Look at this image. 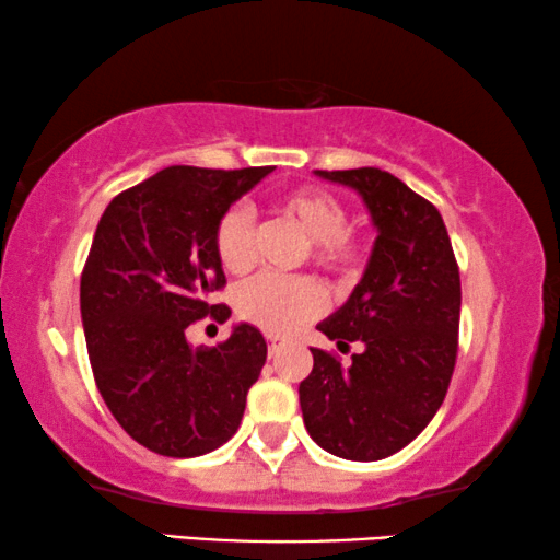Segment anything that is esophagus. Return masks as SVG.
Listing matches in <instances>:
<instances>
[{"instance_id": "obj_1", "label": "esophagus", "mask_w": 560, "mask_h": 560, "mask_svg": "<svg viewBox=\"0 0 560 560\" xmlns=\"http://www.w3.org/2000/svg\"><path fill=\"white\" fill-rule=\"evenodd\" d=\"M267 349H270V357L278 354V349H280V339H278V336L267 334Z\"/></svg>"}]
</instances>
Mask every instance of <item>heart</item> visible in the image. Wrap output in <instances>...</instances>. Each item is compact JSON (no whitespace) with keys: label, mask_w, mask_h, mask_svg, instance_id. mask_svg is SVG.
Masks as SVG:
<instances>
[{"label":"heart","mask_w":560,"mask_h":560,"mask_svg":"<svg viewBox=\"0 0 560 560\" xmlns=\"http://www.w3.org/2000/svg\"><path fill=\"white\" fill-rule=\"evenodd\" d=\"M272 209L301 229L313 265L334 278L349 280L364 265V242L347 226L349 211L331 190L298 186L275 198ZM213 249L226 272L242 275L255 262V217L247 206H232L213 229ZM324 290L313 278L257 275L236 293V313L272 336L293 334L324 311Z\"/></svg>","instance_id":"heart-1"}]
</instances>
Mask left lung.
<instances>
[{"mask_svg":"<svg viewBox=\"0 0 560 560\" xmlns=\"http://www.w3.org/2000/svg\"><path fill=\"white\" fill-rule=\"evenodd\" d=\"M354 188L377 229L364 278L318 331L351 364L311 349L303 423L328 454L380 462L408 446L439 412L458 351L462 278L439 209L380 167L316 171Z\"/></svg>","mask_w":560,"mask_h":560,"instance_id":"8db88e82","label":"left lung"}]
</instances>
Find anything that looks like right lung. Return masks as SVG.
I'll list each match as a JSON object with an SVG mask.
<instances>
[{"label": "right lung", "mask_w": 560, "mask_h": 560, "mask_svg": "<svg viewBox=\"0 0 560 560\" xmlns=\"http://www.w3.org/2000/svg\"><path fill=\"white\" fill-rule=\"evenodd\" d=\"M267 173L171 165L114 196L98 219L81 272L89 362L117 423L160 456H203L232 439L262 372L255 326L196 349L186 328L232 316L209 301L226 285L213 229Z\"/></svg>", "instance_id": "1"}]
</instances>
